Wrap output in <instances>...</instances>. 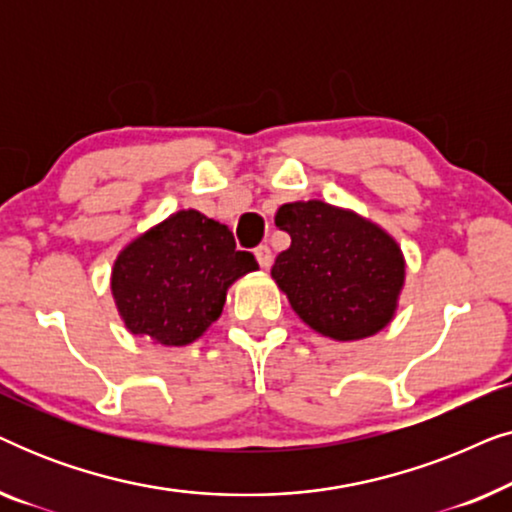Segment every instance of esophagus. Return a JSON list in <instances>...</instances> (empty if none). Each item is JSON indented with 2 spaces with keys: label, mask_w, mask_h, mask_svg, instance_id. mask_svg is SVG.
<instances>
[{
  "label": "esophagus",
  "mask_w": 512,
  "mask_h": 512,
  "mask_svg": "<svg viewBox=\"0 0 512 512\" xmlns=\"http://www.w3.org/2000/svg\"><path fill=\"white\" fill-rule=\"evenodd\" d=\"M254 256H256V261H258V265H261V268H268V265L272 263V251H270L268 244H261V247H256Z\"/></svg>",
  "instance_id": "1"
}]
</instances>
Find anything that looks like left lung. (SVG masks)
<instances>
[{
    "mask_svg": "<svg viewBox=\"0 0 512 512\" xmlns=\"http://www.w3.org/2000/svg\"><path fill=\"white\" fill-rule=\"evenodd\" d=\"M275 226L291 247L277 256L272 277L307 326L333 340H361L389 324L405 263L382 228L321 200L282 205Z\"/></svg>",
    "mask_w": 512,
    "mask_h": 512,
    "instance_id": "obj_1",
    "label": "left lung"
}]
</instances>
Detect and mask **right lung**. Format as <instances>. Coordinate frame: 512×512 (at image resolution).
Here are the masks:
<instances>
[{"label":"right lung","mask_w":512,"mask_h":512,"mask_svg":"<svg viewBox=\"0 0 512 512\" xmlns=\"http://www.w3.org/2000/svg\"><path fill=\"white\" fill-rule=\"evenodd\" d=\"M256 268L228 226L181 209L118 254L111 291L130 333L181 347L221 317L228 286Z\"/></svg>","instance_id":"right-lung-1"}]
</instances>
